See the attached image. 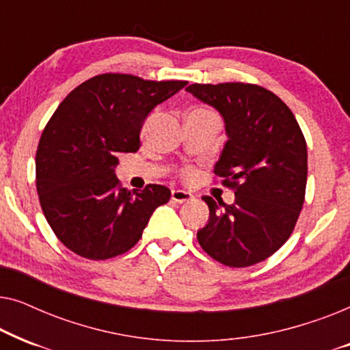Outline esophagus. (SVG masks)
<instances>
[{
    "label": "esophagus",
    "instance_id": "1",
    "mask_svg": "<svg viewBox=\"0 0 350 350\" xmlns=\"http://www.w3.org/2000/svg\"><path fill=\"white\" fill-rule=\"evenodd\" d=\"M172 200L178 204L188 202V200H193V194L183 189H172Z\"/></svg>",
    "mask_w": 350,
    "mask_h": 350
}]
</instances>
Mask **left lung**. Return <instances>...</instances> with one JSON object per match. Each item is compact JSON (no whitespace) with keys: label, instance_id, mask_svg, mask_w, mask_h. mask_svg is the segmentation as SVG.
Returning <instances> with one entry per match:
<instances>
[{"label":"left lung","instance_id":"1","mask_svg":"<svg viewBox=\"0 0 350 350\" xmlns=\"http://www.w3.org/2000/svg\"><path fill=\"white\" fill-rule=\"evenodd\" d=\"M200 102L221 114L228 142L215 164L232 204L204 196L207 224L198 231L205 253L221 265L265 261L286 242L304 204L308 146L291 109L255 84H191Z\"/></svg>","mask_w":350,"mask_h":350}]
</instances>
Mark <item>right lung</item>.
I'll return each instance as SVG.
<instances>
[{
  "instance_id": "right-lung-1",
  "label": "right lung",
  "mask_w": 350,
  "mask_h": 350,
  "mask_svg": "<svg viewBox=\"0 0 350 350\" xmlns=\"http://www.w3.org/2000/svg\"><path fill=\"white\" fill-rule=\"evenodd\" d=\"M188 84L107 73L66 95L36 151V189L59 241L88 260H108L140 241L170 189L127 191L116 178L118 157L140 148L143 122L157 105Z\"/></svg>"
}]
</instances>
